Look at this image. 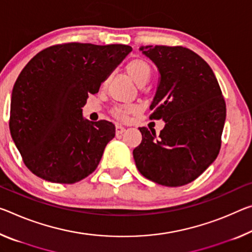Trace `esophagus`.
Listing matches in <instances>:
<instances>
[{
	"label": "esophagus",
	"instance_id": "1",
	"mask_svg": "<svg viewBox=\"0 0 252 252\" xmlns=\"http://www.w3.org/2000/svg\"><path fill=\"white\" fill-rule=\"evenodd\" d=\"M126 131V127L125 126H120V125H117L115 126V132H117V134H121V133H123Z\"/></svg>",
	"mask_w": 252,
	"mask_h": 252
}]
</instances>
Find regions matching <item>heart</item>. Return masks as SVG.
Segmentation results:
<instances>
[{
	"label": "heart",
	"mask_w": 252,
	"mask_h": 252,
	"mask_svg": "<svg viewBox=\"0 0 252 252\" xmlns=\"http://www.w3.org/2000/svg\"><path fill=\"white\" fill-rule=\"evenodd\" d=\"M126 71L139 86H143L149 82L153 73L150 63L143 58H134L127 62L126 65ZM140 110L138 105L118 104L112 107L111 113L119 120H126L130 114H133Z\"/></svg>",
	"instance_id": "heart-1"
}]
</instances>
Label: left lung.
Segmentation results:
<instances>
[{
	"label": "left lung",
	"instance_id": "obj_1",
	"mask_svg": "<svg viewBox=\"0 0 252 252\" xmlns=\"http://www.w3.org/2000/svg\"><path fill=\"white\" fill-rule=\"evenodd\" d=\"M160 73L150 120H163L156 131L139 127L142 141L133 158L142 176L177 187L196 179L221 149L226 106L218 79L204 59L182 46H142Z\"/></svg>",
	"mask_w": 252,
	"mask_h": 252
}]
</instances>
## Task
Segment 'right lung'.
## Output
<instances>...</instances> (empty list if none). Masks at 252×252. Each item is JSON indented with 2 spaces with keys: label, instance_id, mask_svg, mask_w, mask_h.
Wrapping results in <instances>:
<instances>
[{
  "label": "right lung",
  "instance_id": "1",
  "mask_svg": "<svg viewBox=\"0 0 252 252\" xmlns=\"http://www.w3.org/2000/svg\"><path fill=\"white\" fill-rule=\"evenodd\" d=\"M131 50L67 42L46 48L27 63L12 91L9 126L31 173L74 184L96 169L115 126L87 121L82 107Z\"/></svg>",
  "mask_w": 252,
  "mask_h": 252
}]
</instances>
